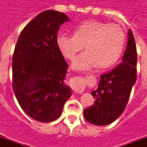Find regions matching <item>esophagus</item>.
Wrapping results in <instances>:
<instances>
[{
	"mask_svg": "<svg viewBox=\"0 0 147 147\" xmlns=\"http://www.w3.org/2000/svg\"><path fill=\"white\" fill-rule=\"evenodd\" d=\"M85 83H86V80L83 77L76 76L71 79V86L75 90V92L81 94L85 89Z\"/></svg>",
	"mask_w": 147,
	"mask_h": 147,
	"instance_id": "esophagus-1",
	"label": "esophagus"
}]
</instances>
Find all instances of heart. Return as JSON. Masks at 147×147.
<instances>
[{
	"mask_svg": "<svg viewBox=\"0 0 147 147\" xmlns=\"http://www.w3.org/2000/svg\"><path fill=\"white\" fill-rule=\"evenodd\" d=\"M125 43V34L117 24L100 21H85L74 29V35L59 34L58 48L64 57L73 60L85 45L86 51L74 61L72 67L86 70L98 65L102 68L113 66L120 58Z\"/></svg>",
	"mask_w": 147,
	"mask_h": 147,
	"instance_id": "obj_1",
	"label": "heart"
}]
</instances>
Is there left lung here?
I'll return each instance as SVG.
<instances>
[{
	"instance_id": "8db88e82",
	"label": "left lung",
	"mask_w": 147,
	"mask_h": 147,
	"mask_svg": "<svg viewBox=\"0 0 147 147\" xmlns=\"http://www.w3.org/2000/svg\"><path fill=\"white\" fill-rule=\"evenodd\" d=\"M127 41L121 63L102 75L98 89L91 92L94 103L83 111L85 119L90 123L107 125L113 123L126 107L136 81L137 51L131 30L127 32Z\"/></svg>"
}]
</instances>
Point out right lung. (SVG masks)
<instances>
[{
	"instance_id": "right-lung-1",
	"label": "right lung",
	"mask_w": 147,
	"mask_h": 147,
	"mask_svg": "<svg viewBox=\"0 0 147 147\" xmlns=\"http://www.w3.org/2000/svg\"><path fill=\"white\" fill-rule=\"evenodd\" d=\"M63 12L46 10L22 30L12 57V86L22 109L40 122L61 116L71 90L64 81L68 65L57 44Z\"/></svg>"
}]
</instances>
